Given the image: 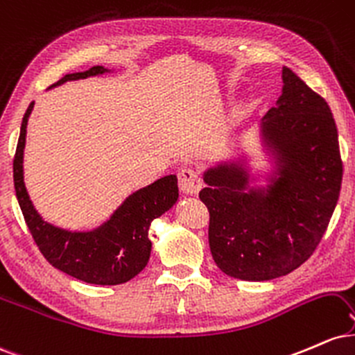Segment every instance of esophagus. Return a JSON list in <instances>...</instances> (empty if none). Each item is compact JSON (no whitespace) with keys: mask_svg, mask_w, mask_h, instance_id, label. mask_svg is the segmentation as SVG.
I'll use <instances>...</instances> for the list:
<instances>
[{"mask_svg":"<svg viewBox=\"0 0 355 355\" xmlns=\"http://www.w3.org/2000/svg\"><path fill=\"white\" fill-rule=\"evenodd\" d=\"M179 189L187 196H196L201 189V179L193 168H182L178 173Z\"/></svg>","mask_w":355,"mask_h":355,"instance_id":"34e87169","label":"esophagus"}]
</instances>
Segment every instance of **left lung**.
Returning a JSON list of instances; mask_svg holds the SVG:
<instances>
[{
	"label": "left lung",
	"instance_id": "1",
	"mask_svg": "<svg viewBox=\"0 0 355 355\" xmlns=\"http://www.w3.org/2000/svg\"><path fill=\"white\" fill-rule=\"evenodd\" d=\"M282 83L276 107L261 121L262 149L274 166L268 184H251L244 157L202 176L212 259L241 281H270L304 264L339 201L343 161L331 107L286 66Z\"/></svg>",
	"mask_w": 355,
	"mask_h": 355
}]
</instances>
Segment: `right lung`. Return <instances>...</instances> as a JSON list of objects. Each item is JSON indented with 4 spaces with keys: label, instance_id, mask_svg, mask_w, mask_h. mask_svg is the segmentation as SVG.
Returning a JSON list of instances; mask_svg holds the SVG:
<instances>
[{
    "label": "right lung",
    "instance_id": "add662e5",
    "mask_svg": "<svg viewBox=\"0 0 355 355\" xmlns=\"http://www.w3.org/2000/svg\"><path fill=\"white\" fill-rule=\"evenodd\" d=\"M110 71L104 66H93L81 73L66 74L49 86V89L61 86L66 81L99 76ZM33 106L35 103L29 104L21 123L19 139L12 161V176L16 198L36 245L49 264L87 284L116 286L131 281L146 268L151 256L149 226L178 201V178L169 174L128 196L106 223L91 231H68L53 226L35 209L24 186L23 154L28 118Z\"/></svg>",
    "mask_w": 355,
    "mask_h": 355
}]
</instances>
